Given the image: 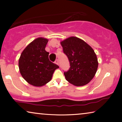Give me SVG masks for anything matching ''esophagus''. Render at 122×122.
Listing matches in <instances>:
<instances>
[{
    "mask_svg": "<svg viewBox=\"0 0 122 122\" xmlns=\"http://www.w3.org/2000/svg\"><path fill=\"white\" fill-rule=\"evenodd\" d=\"M55 63H56V65H59V60L58 59H56V60H55Z\"/></svg>",
    "mask_w": 122,
    "mask_h": 122,
    "instance_id": "34e87169",
    "label": "esophagus"
}]
</instances>
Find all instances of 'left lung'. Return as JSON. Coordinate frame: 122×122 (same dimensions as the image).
<instances>
[{
  "mask_svg": "<svg viewBox=\"0 0 122 122\" xmlns=\"http://www.w3.org/2000/svg\"><path fill=\"white\" fill-rule=\"evenodd\" d=\"M61 44L70 63L68 71L64 72L67 81L76 86L88 83L95 75L98 65L93 49L74 36L63 40Z\"/></svg>",
  "mask_w": 122,
  "mask_h": 122,
  "instance_id": "1",
  "label": "left lung"
}]
</instances>
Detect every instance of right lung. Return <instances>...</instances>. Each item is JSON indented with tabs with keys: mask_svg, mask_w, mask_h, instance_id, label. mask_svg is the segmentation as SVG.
<instances>
[{
	"mask_svg": "<svg viewBox=\"0 0 122 122\" xmlns=\"http://www.w3.org/2000/svg\"><path fill=\"white\" fill-rule=\"evenodd\" d=\"M48 39L39 38L30 43L22 51L19 68L22 77L30 84L40 86L51 81L59 66L50 61L45 51Z\"/></svg>",
	"mask_w": 122,
	"mask_h": 122,
	"instance_id": "right-lung-1",
	"label": "right lung"
}]
</instances>
